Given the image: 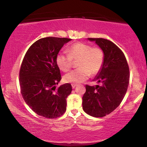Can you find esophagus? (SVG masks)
<instances>
[{
	"label": "esophagus",
	"instance_id": "obj_1",
	"mask_svg": "<svg viewBox=\"0 0 147 147\" xmlns=\"http://www.w3.org/2000/svg\"><path fill=\"white\" fill-rule=\"evenodd\" d=\"M71 86H72V88H73V89H74V88H75V87H76L77 85H76V84H72Z\"/></svg>",
	"mask_w": 147,
	"mask_h": 147
}]
</instances>
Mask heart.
<instances>
[{
    "label": "heart",
    "mask_w": 147,
    "mask_h": 147,
    "mask_svg": "<svg viewBox=\"0 0 147 147\" xmlns=\"http://www.w3.org/2000/svg\"><path fill=\"white\" fill-rule=\"evenodd\" d=\"M68 54L59 53L56 57L58 67L64 72L73 66V59L78 60V69L69 72L63 76L66 83L80 84L88 80L92 74H97L102 67L104 59L103 51L100 47L78 42L69 47Z\"/></svg>",
    "instance_id": "b5f03b06"
}]
</instances>
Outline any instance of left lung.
<instances>
[{"mask_svg":"<svg viewBox=\"0 0 147 147\" xmlns=\"http://www.w3.org/2000/svg\"><path fill=\"white\" fill-rule=\"evenodd\" d=\"M102 50L104 63L93 81L100 85L86 86L82 108L88 115L102 117L120 105L127 91L130 72L121 50L112 42L103 38H88Z\"/></svg>","mask_w":147,"mask_h":147,"instance_id":"obj_1","label":"left lung"}]
</instances>
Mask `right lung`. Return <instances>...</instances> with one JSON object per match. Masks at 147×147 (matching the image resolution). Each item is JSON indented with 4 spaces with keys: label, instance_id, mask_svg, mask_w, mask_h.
Masks as SVG:
<instances>
[{
    "label": "right lung",
    "instance_id": "right-lung-1",
    "mask_svg": "<svg viewBox=\"0 0 147 147\" xmlns=\"http://www.w3.org/2000/svg\"><path fill=\"white\" fill-rule=\"evenodd\" d=\"M70 41L64 38H41L30 47L22 62L19 72L22 96L35 113L45 118H57L66 111V98L72 86L67 83L56 89L61 77L56 57Z\"/></svg>",
    "mask_w": 147,
    "mask_h": 147
}]
</instances>
